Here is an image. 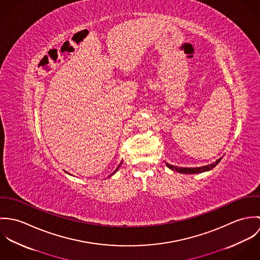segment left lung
Wrapping results in <instances>:
<instances>
[{
	"label": "left lung",
	"mask_w": 260,
	"mask_h": 260,
	"mask_svg": "<svg viewBox=\"0 0 260 260\" xmlns=\"http://www.w3.org/2000/svg\"><path fill=\"white\" fill-rule=\"evenodd\" d=\"M221 159H222V157L217 159L214 163H211V164H208V165H205V166H202V167H194V168L177 167V166H174V165H171V164H168V163H166V166L169 169H171L173 171H176V172H179V173H183V174H197V173H202V172H206V171H209V170L213 169L220 162Z\"/></svg>",
	"instance_id": "1"
}]
</instances>
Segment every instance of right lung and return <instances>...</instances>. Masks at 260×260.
<instances>
[{
	"instance_id": "add662e5",
	"label": "right lung",
	"mask_w": 260,
	"mask_h": 260,
	"mask_svg": "<svg viewBox=\"0 0 260 260\" xmlns=\"http://www.w3.org/2000/svg\"><path fill=\"white\" fill-rule=\"evenodd\" d=\"M121 165H122V162H121V163H120V164H119V165H118V167H117V168H116V169H115V170H114V172H113V173H112L111 175H110V176H112V175H113V174H114V173H116V172H117V170H118V169H119V167H120V166H121Z\"/></svg>"
}]
</instances>
